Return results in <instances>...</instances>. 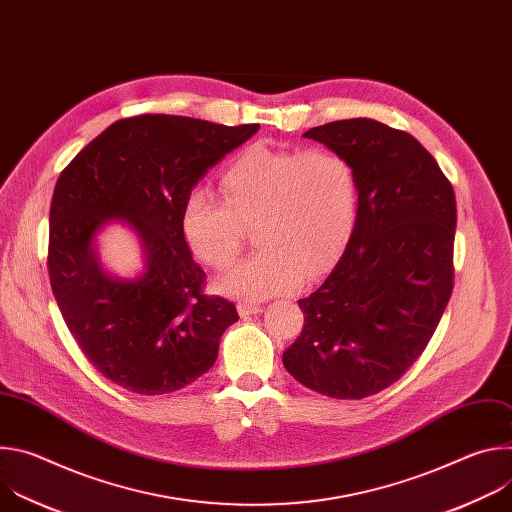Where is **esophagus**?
<instances>
[{
	"label": "esophagus",
	"mask_w": 512,
	"mask_h": 512,
	"mask_svg": "<svg viewBox=\"0 0 512 512\" xmlns=\"http://www.w3.org/2000/svg\"><path fill=\"white\" fill-rule=\"evenodd\" d=\"M259 312H263V308L259 306V304H239V314L243 316V318H247V316H253V314H259Z\"/></svg>",
	"instance_id": "34e87169"
}]
</instances>
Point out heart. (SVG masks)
Wrapping results in <instances>:
<instances>
[{"label":"heart","instance_id":"b5f03b06","mask_svg":"<svg viewBox=\"0 0 512 512\" xmlns=\"http://www.w3.org/2000/svg\"><path fill=\"white\" fill-rule=\"evenodd\" d=\"M223 200L206 190L188 194L180 227L192 255L225 271L241 255L245 229L261 249L216 289L239 300L287 294L316 277L346 243L358 206L350 160L326 145L306 150L255 143L218 176Z\"/></svg>","mask_w":512,"mask_h":512}]
</instances>
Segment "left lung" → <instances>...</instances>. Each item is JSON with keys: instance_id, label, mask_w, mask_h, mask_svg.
Listing matches in <instances>:
<instances>
[{"instance_id": "obj_1", "label": "left lung", "mask_w": 512, "mask_h": 512, "mask_svg": "<svg viewBox=\"0 0 512 512\" xmlns=\"http://www.w3.org/2000/svg\"><path fill=\"white\" fill-rule=\"evenodd\" d=\"M304 137L344 154L358 206L346 249L304 300V328L283 367L334 399L375 395L421 356L454 289L456 196L409 133L375 119H342Z\"/></svg>"}]
</instances>
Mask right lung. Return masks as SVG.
<instances>
[{
	"instance_id": "add662e5",
	"label": "right lung",
	"mask_w": 512,
	"mask_h": 512,
	"mask_svg": "<svg viewBox=\"0 0 512 512\" xmlns=\"http://www.w3.org/2000/svg\"><path fill=\"white\" fill-rule=\"evenodd\" d=\"M180 115L115 121L60 174L50 204L48 275L60 314L93 367L139 395L194 383L239 320L206 296V273L184 241L180 214L198 180L257 133ZM111 220L140 237L144 271L119 280L100 267L94 239Z\"/></svg>"
}]
</instances>
